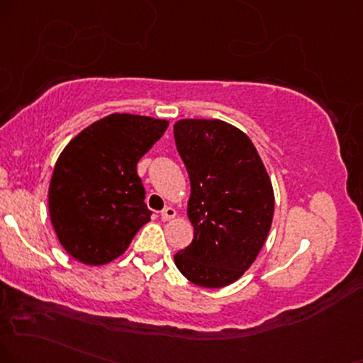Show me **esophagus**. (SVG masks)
<instances>
[{"mask_svg":"<svg viewBox=\"0 0 363 363\" xmlns=\"http://www.w3.org/2000/svg\"><path fill=\"white\" fill-rule=\"evenodd\" d=\"M174 216H177V212H174V208H172V207L163 208L160 213L161 220H172V218H174Z\"/></svg>","mask_w":363,"mask_h":363,"instance_id":"esophagus-1","label":"esophagus"}]
</instances>
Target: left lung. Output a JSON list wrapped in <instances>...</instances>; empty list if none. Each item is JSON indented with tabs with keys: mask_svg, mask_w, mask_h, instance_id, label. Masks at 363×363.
I'll list each match as a JSON object with an SVG mask.
<instances>
[{
	"mask_svg": "<svg viewBox=\"0 0 363 363\" xmlns=\"http://www.w3.org/2000/svg\"><path fill=\"white\" fill-rule=\"evenodd\" d=\"M174 143L190 177L194 240L174 254L186 279L222 288L244 274L269 234L274 194L252 141L218 119H182Z\"/></svg>",
	"mask_w": 363,
	"mask_h": 363,
	"instance_id": "1",
	"label": "left lung"
}]
</instances>
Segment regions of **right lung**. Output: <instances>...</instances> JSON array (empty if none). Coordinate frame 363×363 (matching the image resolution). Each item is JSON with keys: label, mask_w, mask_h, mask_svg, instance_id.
Instances as JSON below:
<instances>
[{"label": "right lung", "mask_w": 363, "mask_h": 363, "mask_svg": "<svg viewBox=\"0 0 363 363\" xmlns=\"http://www.w3.org/2000/svg\"><path fill=\"white\" fill-rule=\"evenodd\" d=\"M168 121L111 114L77 134L53 168L48 208L64 249L101 266L119 257L150 220L136 164L167 131Z\"/></svg>", "instance_id": "right-lung-1"}]
</instances>
